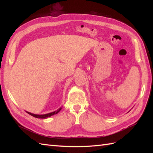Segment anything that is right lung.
Instances as JSON below:
<instances>
[{
    "label": "right lung",
    "mask_w": 153,
    "mask_h": 153,
    "mask_svg": "<svg viewBox=\"0 0 153 153\" xmlns=\"http://www.w3.org/2000/svg\"><path fill=\"white\" fill-rule=\"evenodd\" d=\"M61 110V108L60 109H58L57 111H54V112H51V113H48V114H42V115H38V114H32V113H30V112H27L29 114L31 115L33 117H35V118H48V117H50L51 116H53L54 114H56L60 111V110Z\"/></svg>",
    "instance_id": "add662e5"
}]
</instances>
